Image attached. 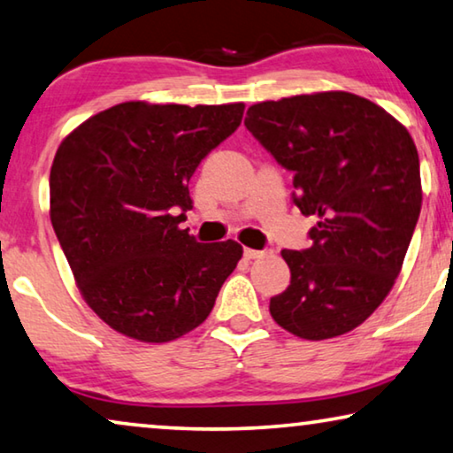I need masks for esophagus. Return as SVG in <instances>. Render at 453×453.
I'll return each mask as SVG.
<instances>
[{"label": "esophagus", "instance_id": "1", "mask_svg": "<svg viewBox=\"0 0 453 453\" xmlns=\"http://www.w3.org/2000/svg\"><path fill=\"white\" fill-rule=\"evenodd\" d=\"M244 256L248 260H254V258H260V256H265V252L262 250H252V248H246L244 250Z\"/></svg>", "mask_w": 453, "mask_h": 453}]
</instances>
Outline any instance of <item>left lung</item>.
I'll use <instances>...</instances> for the list:
<instances>
[{"mask_svg": "<svg viewBox=\"0 0 453 453\" xmlns=\"http://www.w3.org/2000/svg\"><path fill=\"white\" fill-rule=\"evenodd\" d=\"M244 124L293 171L311 248L282 250L291 285L270 315L303 340L352 332L387 299L421 211L419 154L399 119L348 91L262 101Z\"/></svg>", "mask_w": 453, "mask_h": 453, "instance_id": "8db88e82", "label": "left lung"}]
</instances>
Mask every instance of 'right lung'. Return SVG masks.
Returning <instances> with one entry per match:
<instances>
[{"instance_id": "right-lung-1", "label": "right lung", "mask_w": 453, "mask_h": 453, "mask_svg": "<svg viewBox=\"0 0 453 453\" xmlns=\"http://www.w3.org/2000/svg\"><path fill=\"white\" fill-rule=\"evenodd\" d=\"M244 107L126 101L60 142L54 234L85 303L118 334L165 343L193 332L238 266V242L199 244L179 224L195 168L238 130Z\"/></svg>"}]
</instances>
